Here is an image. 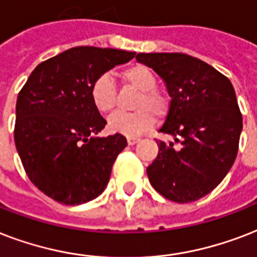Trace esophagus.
<instances>
[{
	"mask_svg": "<svg viewBox=\"0 0 257 257\" xmlns=\"http://www.w3.org/2000/svg\"><path fill=\"white\" fill-rule=\"evenodd\" d=\"M139 141H141V138H138V137H128V138H127V142H128V145H131V146L135 145V143H138Z\"/></svg>",
	"mask_w": 257,
	"mask_h": 257,
	"instance_id": "34e87169",
	"label": "esophagus"
}]
</instances>
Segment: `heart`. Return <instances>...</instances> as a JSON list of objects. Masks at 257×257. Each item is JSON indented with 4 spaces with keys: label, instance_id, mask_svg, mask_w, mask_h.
I'll return each mask as SVG.
<instances>
[{
    "label": "heart",
    "instance_id": "1",
    "mask_svg": "<svg viewBox=\"0 0 257 257\" xmlns=\"http://www.w3.org/2000/svg\"><path fill=\"white\" fill-rule=\"evenodd\" d=\"M122 80L138 91L133 101L131 114H115L108 120V130L115 134L137 137L150 130L156 124V116L164 119L170 110V99L157 89L156 73L143 64H134L120 72ZM89 99L95 110L100 114H110L118 101L116 88L108 75H100L91 83Z\"/></svg>",
    "mask_w": 257,
    "mask_h": 257
}]
</instances>
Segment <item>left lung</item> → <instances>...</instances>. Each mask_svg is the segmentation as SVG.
<instances>
[{"label": "left lung", "instance_id": "8db88e82", "mask_svg": "<svg viewBox=\"0 0 257 257\" xmlns=\"http://www.w3.org/2000/svg\"><path fill=\"white\" fill-rule=\"evenodd\" d=\"M137 60L160 75L172 97L157 141L160 151L147 168L150 184L174 202L200 200L217 186L233 165L242 116L229 79L185 53H138Z\"/></svg>", "mask_w": 257, "mask_h": 257}]
</instances>
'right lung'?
<instances>
[{
    "mask_svg": "<svg viewBox=\"0 0 257 257\" xmlns=\"http://www.w3.org/2000/svg\"><path fill=\"white\" fill-rule=\"evenodd\" d=\"M135 52L75 47L40 63L16 104L15 143L27 176L39 190L64 205L96 198L127 146L122 134L95 137L107 124L89 99V87Z\"/></svg>",
    "mask_w": 257,
    "mask_h": 257,
    "instance_id": "obj_1",
    "label": "right lung"
}]
</instances>
